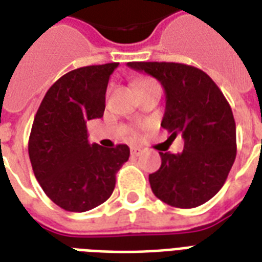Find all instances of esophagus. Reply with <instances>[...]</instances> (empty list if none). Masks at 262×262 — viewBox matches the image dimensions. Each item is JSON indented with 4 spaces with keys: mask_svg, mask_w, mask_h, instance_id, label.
Masks as SVG:
<instances>
[{
    "mask_svg": "<svg viewBox=\"0 0 262 262\" xmlns=\"http://www.w3.org/2000/svg\"><path fill=\"white\" fill-rule=\"evenodd\" d=\"M141 151H143V150H141V148H139V147H132V148H130L132 156H135V157L140 156Z\"/></svg>",
    "mask_w": 262,
    "mask_h": 262,
    "instance_id": "esophagus-1",
    "label": "esophagus"
}]
</instances>
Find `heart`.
I'll list each match as a JSON object with an SVG mask.
<instances>
[{
    "mask_svg": "<svg viewBox=\"0 0 262 262\" xmlns=\"http://www.w3.org/2000/svg\"><path fill=\"white\" fill-rule=\"evenodd\" d=\"M144 86H158V83L156 80H152L150 77H144V79H141L139 84H137V89H140V87H144Z\"/></svg>",
    "mask_w": 262,
    "mask_h": 262,
    "instance_id": "obj_1",
    "label": "heart"
}]
</instances>
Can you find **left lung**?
I'll list each match as a JSON object with an SVG mask.
<instances>
[{
    "label": "left lung",
    "mask_w": 262,
    "mask_h": 262,
    "mask_svg": "<svg viewBox=\"0 0 262 262\" xmlns=\"http://www.w3.org/2000/svg\"><path fill=\"white\" fill-rule=\"evenodd\" d=\"M162 84L166 94L161 126L175 139L180 154L160 152L161 168L148 176L152 193L176 208H194L212 199L236 158V123L229 102L205 72L176 62H127ZM169 137V139H170Z\"/></svg>",
    "instance_id": "left-lung-1"
}]
</instances>
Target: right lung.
<instances>
[{
  "label": "right lung",
  "mask_w": 262,
  "mask_h": 262,
  "mask_svg": "<svg viewBox=\"0 0 262 262\" xmlns=\"http://www.w3.org/2000/svg\"><path fill=\"white\" fill-rule=\"evenodd\" d=\"M118 65L68 72L48 89L34 116L29 137L33 172L65 211L84 212L108 200L116 172L130 156L126 144L105 148L87 140V122L104 115L108 80Z\"/></svg>",
  "instance_id": "1"
}]
</instances>
